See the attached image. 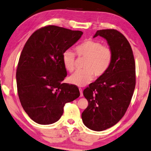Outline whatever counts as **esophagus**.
Instances as JSON below:
<instances>
[{"instance_id":"esophagus-1","label":"esophagus","mask_w":151,"mask_h":151,"mask_svg":"<svg viewBox=\"0 0 151 151\" xmlns=\"http://www.w3.org/2000/svg\"><path fill=\"white\" fill-rule=\"evenodd\" d=\"M79 90H80V96H83V92H82V89L81 88H79Z\"/></svg>"}]
</instances>
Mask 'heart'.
<instances>
[{
	"label": "heart",
	"instance_id": "heart-1",
	"mask_svg": "<svg viewBox=\"0 0 151 151\" xmlns=\"http://www.w3.org/2000/svg\"><path fill=\"white\" fill-rule=\"evenodd\" d=\"M79 57L85 58L83 69L76 71L69 78V82L78 86L88 84L95 77L100 78L109 69L113 59V52L107 46L102 45L99 41L87 39L76 47ZM62 61L65 69L72 72L75 69L76 54L72 50H66L63 53Z\"/></svg>",
	"mask_w": 151,
	"mask_h": 151
}]
</instances>
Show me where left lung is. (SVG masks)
I'll list each match as a JSON object with an SVG mask.
<instances>
[{
	"label": "left lung",
	"instance_id": "8db88e82",
	"mask_svg": "<svg viewBox=\"0 0 151 151\" xmlns=\"http://www.w3.org/2000/svg\"><path fill=\"white\" fill-rule=\"evenodd\" d=\"M105 38L113 52L108 71L84 89L88 102L82 113L83 124L94 131L109 128L124 117L136 86V65L126 37L113 29L98 30L94 36Z\"/></svg>",
	"mask_w": 151,
	"mask_h": 151
}]
</instances>
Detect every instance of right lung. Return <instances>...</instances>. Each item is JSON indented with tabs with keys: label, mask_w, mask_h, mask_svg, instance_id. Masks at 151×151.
Returning a JSON list of instances; mask_svg holds the SVG:
<instances>
[{
	"label": "right lung",
	"mask_w": 151,
	"mask_h": 151,
	"mask_svg": "<svg viewBox=\"0 0 151 151\" xmlns=\"http://www.w3.org/2000/svg\"><path fill=\"white\" fill-rule=\"evenodd\" d=\"M82 34L47 25L34 32L25 44L16 72L17 93L23 109L37 124L57 122L65 105L80 96L77 86L61 83L67 76L62 55Z\"/></svg>",
	"instance_id": "obj_1"
}]
</instances>
